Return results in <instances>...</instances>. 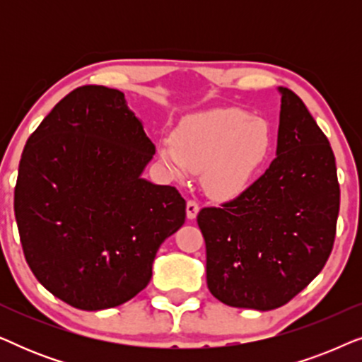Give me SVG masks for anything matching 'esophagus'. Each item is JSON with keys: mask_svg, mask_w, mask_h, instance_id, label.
<instances>
[{"mask_svg": "<svg viewBox=\"0 0 362 362\" xmlns=\"http://www.w3.org/2000/svg\"><path fill=\"white\" fill-rule=\"evenodd\" d=\"M197 212H199V204H197L196 201H187V204H186V216H187V219H196V216H197Z\"/></svg>", "mask_w": 362, "mask_h": 362, "instance_id": "34e87169", "label": "esophagus"}]
</instances>
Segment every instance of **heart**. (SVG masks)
Masks as SVG:
<instances>
[{"label": "heart", "instance_id": "obj_1", "mask_svg": "<svg viewBox=\"0 0 362 362\" xmlns=\"http://www.w3.org/2000/svg\"><path fill=\"white\" fill-rule=\"evenodd\" d=\"M272 150V133L262 118L237 108H217L185 122L160 146V158L177 180L202 171V186L216 199L242 194L259 175Z\"/></svg>", "mask_w": 362, "mask_h": 362}]
</instances>
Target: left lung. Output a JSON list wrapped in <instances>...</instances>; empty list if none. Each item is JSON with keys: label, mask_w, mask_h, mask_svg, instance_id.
<instances>
[{"label": "left lung", "mask_w": 362, "mask_h": 362, "mask_svg": "<svg viewBox=\"0 0 362 362\" xmlns=\"http://www.w3.org/2000/svg\"><path fill=\"white\" fill-rule=\"evenodd\" d=\"M281 95L276 158L240 196L204 207L207 288L235 308L269 311L288 303L323 270L339 212L328 138L301 98Z\"/></svg>", "instance_id": "1"}]
</instances>
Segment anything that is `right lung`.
<instances>
[{
  "instance_id": "obj_1",
  "label": "right lung",
  "mask_w": 362,
  "mask_h": 362,
  "mask_svg": "<svg viewBox=\"0 0 362 362\" xmlns=\"http://www.w3.org/2000/svg\"><path fill=\"white\" fill-rule=\"evenodd\" d=\"M155 145L117 88L62 98L24 146L14 216L29 269L74 308H113L150 284L186 219L176 187L143 180Z\"/></svg>"
}]
</instances>
